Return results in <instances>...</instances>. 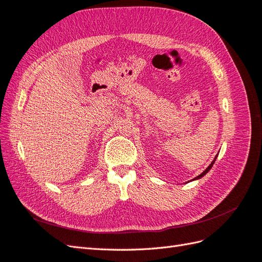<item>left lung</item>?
I'll return each mask as SVG.
<instances>
[{
    "instance_id": "obj_1",
    "label": "left lung",
    "mask_w": 262,
    "mask_h": 262,
    "mask_svg": "<svg viewBox=\"0 0 262 262\" xmlns=\"http://www.w3.org/2000/svg\"><path fill=\"white\" fill-rule=\"evenodd\" d=\"M216 157H217V155H216L215 157H214V160H213V162H212V163H211V164L209 165V167H208L207 169H205V170H204V171H203L202 173H200V175H199V176H196V177H195L194 179H192V180H195V179H200V178H202V177H203V176L205 175V173H207V172H208V171H209V170H210V169L212 168V166H213V164H214V163H215V160H216Z\"/></svg>"
}]
</instances>
